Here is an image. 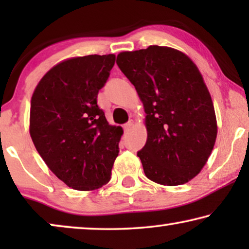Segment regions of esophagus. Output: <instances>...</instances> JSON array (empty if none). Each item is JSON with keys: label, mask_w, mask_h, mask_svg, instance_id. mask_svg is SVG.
I'll use <instances>...</instances> for the list:
<instances>
[{"label": "esophagus", "mask_w": 249, "mask_h": 249, "mask_svg": "<svg viewBox=\"0 0 249 249\" xmlns=\"http://www.w3.org/2000/svg\"><path fill=\"white\" fill-rule=\"evenodd\" d=\"M132 124H134V121L132 120H129L127 124H124V131H129L130 130V128L132 127Z\"/></svg>", "instance_id": "34e87169"}]
</instances>
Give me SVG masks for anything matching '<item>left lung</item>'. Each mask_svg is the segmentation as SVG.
<instances>
[{"instance_id": "obj_1", "label": "left lung", "mask_w": 249, "mask_h": 249, "mask_svg": "<svg viewBox=\"0 0 249 249\" xmlns=\"http://www.w3.org/2000/svg\"><path fill=\"white\" fill-rule=\"evenodd\" d=\"M117 64L147 114V141L137 152L145 176L164 186L188 182L205 165L217 131L199 70L186 54L158 45L122 52Z\"/></svg>"}]
</instances>
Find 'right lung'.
I'll return each instance as SVG.
<instances>
[{"instance_id":"1","label":"right lung","mask_w":249,"mask_h":249,"mask_svg":"<svg viewBox=\"0 0 249 249\" xmlns=\"http://www.w3.org/2000/svg\"><path fill=\"white\" fill-rule=\"evenodd\" d=\"M115 55H86L53 67L30 104V137L51 171L67 186L94 190L107 183L119 154L121 127L97 105Z\"/></svg>"}]
</instances>
